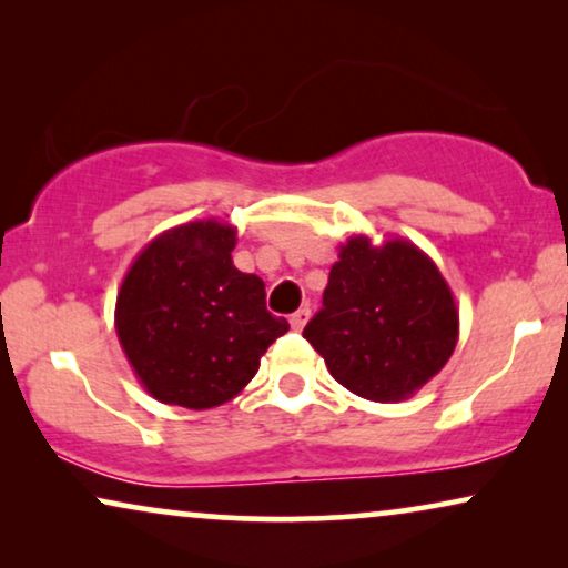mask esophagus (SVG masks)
I'll return each instance as SVG.
<instances>
[{
    "mask_svg": "<svg viewBox=\"0 0 568 568\" xmlns=\"http://www.w3.org/2000/svg\"><path fill=\"white\" fill-rule=\"evenodd\" d=\"M307 321H310V307H300L297 313H294V315L290 317V323H292V328H294V331H302V328H305Z\"/></svg>",
    "mask_w": 568,
    "mask_h": 568,
    "instance_id": "1",
    "label": "esophagus"
}]
</instances>
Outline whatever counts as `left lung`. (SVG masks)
Wrapping results in <instances>:
<instances>
[{
	"mask_svg": "<svg viewBox=\"0 0 568 568\" xmlns=\"http://www.w3.org/2000/svg\"><path fill=\"white\" fill-rule=\"evenodd\" d=\"M336 383L398 403L445 367L460 336L455 294L429 255L403 237L352 235L331 266L323 307L302 333Z\"/></svg>",
	"mask_w": 568,
	"mask_h": 568,
	"instance_id": "left-lung-1",
	"label": "left lung"
}]
</instances>
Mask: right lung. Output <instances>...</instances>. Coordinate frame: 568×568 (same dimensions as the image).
Masks as SVG:
<instances>
[{
    "label": "right lung",
    "mask_w": 568,
    "mask_h": 568,
    "mask_svg": "<svg viewBox=\"0 0 568 568\" xmlns=\"http://www.w3.org/2000/svg\"><path fill=\"white\" fill-rule=\"evenodd\" d=\"M237 227L196 220L160 232L115 297L121 348L152 398L204 410L235 398L290 331L266 310V284L232 263Z\"/></svg>",
    "instance_id": "1"
}]
</instances>
